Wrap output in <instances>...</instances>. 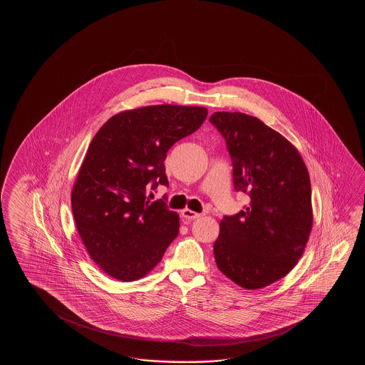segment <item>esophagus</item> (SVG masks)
<instances>
[{
	"instance_id": "1",
	"label": "esophagus",
	"mask_w": 365,
	"mask_h": 365,
	"mask_svg": "<svg viewBox=\"0 0 365 365\" xmlns=\"http://www.w3.org/2000/svg\"><path fill=\"white\" fill-rule=\"evenodd\" d=\"M181 214L187 220H194V219H198V217H202V214H200V212H195V211H192V210L189 209L182 210Z\"/></svg>"
}]
</instances>
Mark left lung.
Returning <instances> with one entry per match:
<instances>
[{
    "label": "left lung",
    "instance_id": "8db88e82",
    "mask_svg": "<svg viewBox=\"0 0 365 365\" xmlns=\"http://www.w3.org/2000/svg\"><path fill=\"white\" fill-rule=\"evenodd\" d=\"M210 123L225 140L235 190L250 198L220 222L217 267L240 287H266L303 256L313 225L309 173L295 146L257 117L215 112Z\"/></svg>",
    "mask_w": 365,
    "mask_h": 365
}]
</instances>
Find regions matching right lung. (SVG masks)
<instances>
[{
  "label": "right lung",
  "instance_id": "add662e5",
  "mask_svg": "<svg viewBox=\"0 0 365 365\" xmlns=\"http://www.w3.org/2000/svg\"><path fill=\"white\" fill-rule=\"evenodd\" d=\"M207 109L148 106L120 112L95 134L71 192L78 232L93 262L123 282L143 278L179 233V214L148 189L168 186V150L195 132Z\"/></svg>",
  "mask_w": 365,
  "mask_h": 365
}]
</instances>
